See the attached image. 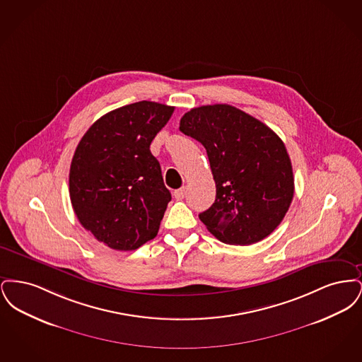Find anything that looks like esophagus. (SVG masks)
<instances>
[{"label":"esophagus","instance_id":"1","mask_svg":"<svg viewBox=\"0 0 362 362\" xmlns=\"http://www.w3.org/2000/svg\"><path fill=\"white\" fill-rule=\"evenodd\" d=\"M173 197H175L176 199H183V198L186 197V187L175 189V191H173Z\"/></svg>","mask_w":362,"mask_h":362}]
</instances>
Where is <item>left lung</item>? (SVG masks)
<instances>
[{
    "mask_svg": "<svg viewBox=\"0 0 362 362\" xmlns=\"http://www.w3.org/2000/svg\"><path fill=\"white\" fill-rule=\"evenodd\" d=\"M180 132L206 149L216 201L199 214L218 240L250 245L284 220L294 194L285 144L263 122L229 104L202 105L180 119Z\"/></svg>",
    "mask_w": 362,
    "mask_h": 362,
    "instance_id": "left-lung-1",
    "label": "left lung"
}]
</instances>
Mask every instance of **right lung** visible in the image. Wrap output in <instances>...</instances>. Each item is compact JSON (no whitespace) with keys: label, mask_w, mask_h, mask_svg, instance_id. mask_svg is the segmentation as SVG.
<instances>
[{"label":"right lung","mask_w":362,"mask_h":362,"mask_svg":"<svg viewBox=\"0 0 362 362\" xmlns=\"http://www.w3.org/2000/svg\"><path fill=\"white\" fill-rule=\"evenodd\" d=\"M175 107L142 100L107 112L78 142L69 173L80 224L107 247L137 250L156 238L171 192L151 153Z\"/></svg>","instance_id":"right-lung-1"}]
</instances>
